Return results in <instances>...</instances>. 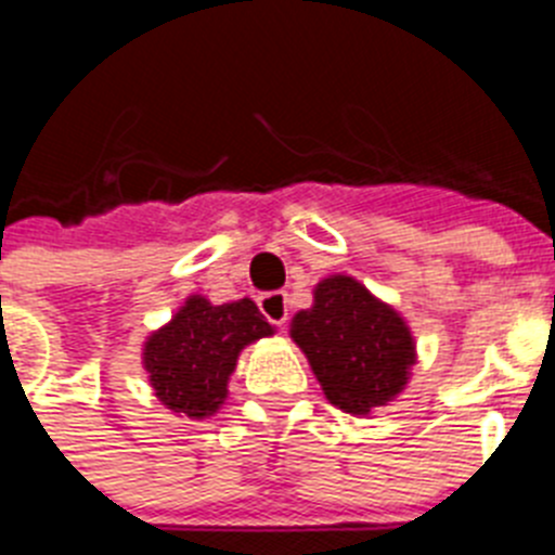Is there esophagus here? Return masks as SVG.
Instances as JSON below:
<instances>
[{"label":"esophagus","instance_id":"34e87169","mask_svg":"<svg viewBox=\"0 0 555 555\" xmlns=\"http://www.w3.org/2000/svg\"><path fill=\"white\" fill-rule=\"evenodd\" d=\"M258 306H261V313L267 317L269 322H272V325L283 327L288 322V297L283 292L261 294Z\"/></svg>","mask_w":555,"mask_h":555}]
</instances>
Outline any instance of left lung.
I'll use <instances>...</instances> for the list:
<instances>
[{
	"mask_svg": "<svg viewBox=\"0 0 555 555\" xmlns=\"http://www.w3.org/2000/svg\"><path fill=\"white\" fill-rule=\"evenodd\" d=\"M288 333L327 400L356 416L397 400L416 364V338L403 313L345 272L313 286L311 308L294 313Z\"/></svg>",
	"mask_w": 555,
	"mask_h": 555,
	"instance_id": "1",
	"label": "left lung"
}]
</instances>
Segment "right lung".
Instances as JSON below:
<instances>
[{"label":"right lung","mask_w":555,"mask_h":555,"mask_svg":"<svg viewBox=\"0 0 555 555\" xmlns=\"http://www.w3.org/2000/svg\"><path fill=\"white\" fill-rule=\"evenodd\" d=\"M274 336L249 297L214 306L189 294L171 320L141 345V366L160 405L189 420H208L228 400L230 375L244 347Z\"/></svg>","instance_id":"add662e5"}]
</instances>
